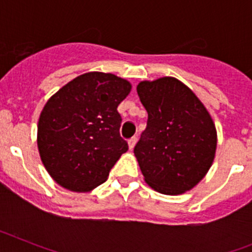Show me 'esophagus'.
Masks as SVG:
<instances>
[{
    "label": "esophagus",
    "mask_w": 252,
    "mask_h": 252,
    "mask_svg": "<svg viewBox=\"0 0 252 252\" xmlns=\"http://www.w3.org/2000/svg\"><path fill=\"white\" fill-rule=\"evenodd\" d=\"M136 142H137V137H131L130 140H128V149L130 150H132L133 148H135V145H136Z\"/></svg>",
    "instance_id": "1"
}]
</instances>
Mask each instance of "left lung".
<instances>
[{"instance_id":"obj_1","label":"left lung","mask_w":252,"mask_h":252,"mask_svg":"<svg viewBox=\"0 0 252 252\" xmlns=\"http://www.w3.org/2000/svg\"><path fill=\"white\" fill-rule=\"evenodd\" d=\"M136 90L148 111V126L133 149L144 179L161 194H183L212 166L215 122L194 92L177 78L142 81Z\"/></svg>"}]
</instances>
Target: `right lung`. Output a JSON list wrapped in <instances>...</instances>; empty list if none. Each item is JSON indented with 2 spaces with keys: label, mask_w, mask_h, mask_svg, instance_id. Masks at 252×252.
I'll return each instance as SVG.
<instances>
[{
  "label": "right lung",
  "mask_w": 252,
  "mask_h": 252,
  "mask_svg": "<svg viewBox=\"0 0 252 252\" xmlns=\"http://www.w3.org/2000/svg\"><path fill=\"white\" fill-rule=\"evenodd\" d=\"M131 83L111 73H84L53 94L40 113L37 149L50 177L73 192L106 182L128 149L117 107Z\"/></svg>",
  "instance_id": "add662e5"
}]
</instances>
